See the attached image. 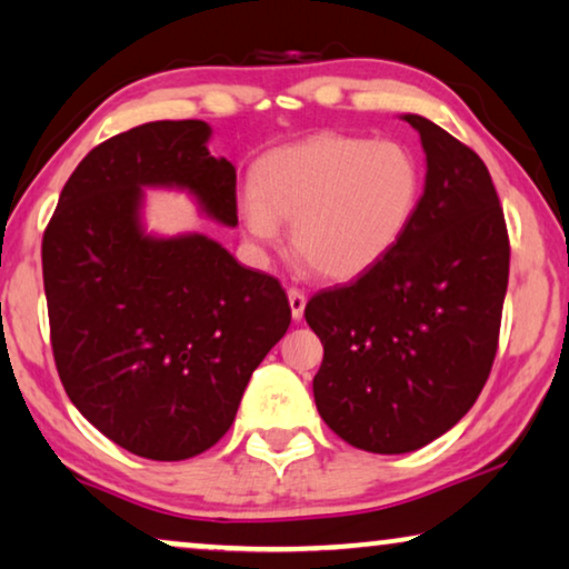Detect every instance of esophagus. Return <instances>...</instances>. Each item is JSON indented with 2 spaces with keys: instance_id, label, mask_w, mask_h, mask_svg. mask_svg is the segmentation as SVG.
<instances>
[{
  "instance_id": "34e87169",
  "label": "esophagus",
  "mask_w": 569,
  "mask_h": 569,
  "mask_svg": "<svg viewBox=\"0 0 569 569\" xmlns=\"http://www.w3.org/2000/svg\"><path fill=\"white\" fill-rule=\"evenodd\" d=\"M287 300H290L292 318L300 320L302 312H305V302H308V298H305V292L298 290V287H290V290H287Z\"/></svg>"
}]
</instances>
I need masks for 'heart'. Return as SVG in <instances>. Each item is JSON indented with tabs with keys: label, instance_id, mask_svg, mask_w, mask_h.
Wrapping results in <instances>:
<instances>
[{
	"label": "heart",
	"instance_id": "obj_1",
	"mask_svg": "<svg viewBox=\"0 0 569 569\" xmlns=\"http://www.w3.org/2000/svg\"><path fill=\"white\" fill-rule=\"evenodd\" d=\"M421 167L410 148L351 136H318L267 153L253 169V197L241 202L249 236L279 241L292 223V249L312 274L353 279L372 269L406 233L421 200Z\"/></svg>",
	"mask_w": 569,
	"mask_h": 569
}]
</instances>
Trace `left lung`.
<instances>
[{
    "mask_svg": "<svg viewBox=\"0 0 569 569\" xmlns=\"http://www.w3.org/2000/svg\"><path fill=\"white\" fill-rule=\"evenodd\" d=\"M406 120L428 163L413 220L372 269L305 305L323 343L318 413L372 455L421 449L475 406L496 361L510 267L480 156L421 114Z\"/></svg>",
    "mask_w": 569,
    "mask_h": 569,
    "instance_id": "obj_1",
    "label": "left lung"
}]
</instances>
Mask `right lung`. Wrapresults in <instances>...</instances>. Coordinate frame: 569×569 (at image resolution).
I'll use <instances>...</instances> for the list:
<instances>
[{"label": "right lung", "instance_id": "right-lung-1", "mask_svg": "<svg viewBox=\"0 0 569 569\" xmlns=\"http://www.w3.org/2000/svg\"><path fill=\"white\" fill-rule=\"evenodd\" d=\"M202 120L107 138L73 169L43 233V284L63 390L118 447L156 462L202 455L233 426L253 369L287 333L277 277L204 236L151 238L141 187L177 184L238 223L236 167Z\"/></svg>", "mask_w": 569, "mask_h": 569}]
</instances>
